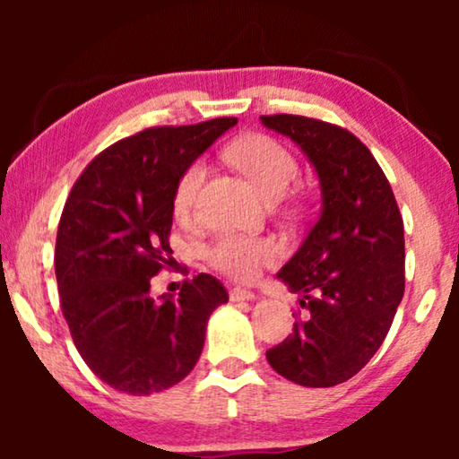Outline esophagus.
I'll use <instances>...</instances> for the list:
<instances>
[{"mask_svg": "<svg viewBox=\"0 0 459 459\" xmlns=\"http://www.w3.org/2000/svg\"><path fill=\"white\" fill-rule=\"evenodd\" d=\"M230 299L234 300V303H242V300L256 299V294L253 290H247V288H231Z\"/></svg>", "mask_w": 459, "mask_h": 459, "instance_id": "1", "label": "esophagus"}]
</instances>
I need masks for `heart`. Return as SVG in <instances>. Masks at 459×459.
<instances>
[{
  "instance_id": "heart-1",
  "label": "heart",
  "mask_w": 459,
  "mask_h": 459,
  "mask_svg": "<svg viewBox=\"0 0 459 459\" xmlns=\"http://www.w3.org/2000/svg\"><path fill=\"white\" fill-rule=\"evenodd\" d=\"M234 165L253 181L256 190L269 200L281 198L299 178V162L290 150L269 135H247L230 148ZM206 167L194 160L179 175L173 192V212L178 219L192 217L203 186ZM281 248L273 238L223 234L206 248V261L217 272L231 280L248 281L259 275L263 267L280 259Z\"/></svg>"
}]
</instances>
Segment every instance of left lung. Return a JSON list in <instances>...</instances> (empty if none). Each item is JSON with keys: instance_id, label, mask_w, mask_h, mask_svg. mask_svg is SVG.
<instances>
[{"instance_id": "obj_1", "label": "left lung", "mask_w": 459, "mask_h": 459, "mask_svg": "<svg viewBox=\"0 0 459 459\" xmlns=\"http://www.w3.org/2000/svg\"><path fill=\"white\" fill-rule=\"evenodd\" d=\"M261 123L299 143L322 186L319 219L278 273L303 311L267 361L300 386H336L391 330L405 290L403 219L385 171L351 131L299 115Z\"/></svg>"}]
</instances>
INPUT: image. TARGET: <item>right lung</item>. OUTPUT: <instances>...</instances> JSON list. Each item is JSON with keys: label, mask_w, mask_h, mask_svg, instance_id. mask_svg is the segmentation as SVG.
<instances>
[{"label": "right lung", "mask_w": 459, "mask_h": 459, "mask_svg": "<svg viewBox=\"0 0 459 459\" xmlns=\"http://www.w3.org/2000/svg\"><path fill=\"white\" fill-rule=\"evenodd\" d=\"M238 118L148 127L100 152L74 181L56 236V280L73 342L93 374L129 394L178 385L196 366L228 290L209 273L150 297L171 265L173 192L184 169Z\"/></svg>", "instance_id": "obj_1"}]
</instances>
